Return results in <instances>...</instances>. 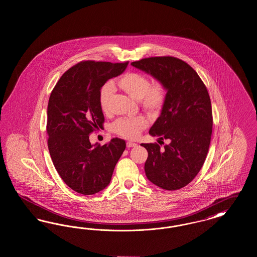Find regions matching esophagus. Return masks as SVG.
I'll return each mask as SVG.
<instances>
[{
    "instance_id": "esophagus-1",
    "label": "esophagus",
    "mask_w": 257,
    "mask_h": 257,
    "mask_svg": "<svg viewBox=\"0 0 257 257\" xmlns=\"http://www.w3.org/2000/svg\"><path fill=\"white\" fill-rule=\"evenodd\" d=\"M137 146V144H135V143H132V142H128L127 144H126V147H128V148H130V147H134Z\"/></svg>"
}]
</instances>
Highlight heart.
Wrapping results in <instances>:
<instances>
[{"instance_id": "obj_1", "label": "heart", "mask_w": 257, "mask_h": 257, "mask_svg": "<svg viewBox=\"0 0 257 257\" xmlns=\"http://www.w3.org/2000/svg\"><path fill=\"white\" fill-rule=\"evenodd\" d=\"M118 87L129 96L140 101L141 106L150 114H158L166 102V88L161 82L150 84L147 75L140 72H127L116 82ZM113 93V86L106 84L100 90L99 102L103 111H108L109 101ZM147 126L144 116L117 119L112 125V131L125 139L133 140Z\"/></svg>"}]
</instances>
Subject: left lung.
Here are the masks:
<instances>
[{"label":"left lung","mask_w":257,"mask_h":257,"mask_svg":"<svg viewBox=\"0 0 257 257\" xmlns=\"http://www.w3.org/2000/svg\"><path fill=\"white\" fill-rule=\"evenodd\" d=\"M131 64L150 74L167 90L165 105L149 134L170 144L163 148L156 143L142 144L148 152L147 177L162 189L179 190L196 177L207 156L213 125L207 88L187 62L174 57H152Z\"/></svg>","instance_id":"obj_1"}]
</instances>
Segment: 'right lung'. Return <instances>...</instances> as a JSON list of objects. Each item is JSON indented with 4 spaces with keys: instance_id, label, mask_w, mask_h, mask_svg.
<instances>
[{
    "instance_id": "add662e5",
    "label": "right lung",
    "mask_w": 257,
    "mask_h": 257,
    "mask_svg": "<svg viewBox=\"0 0 257 257\" xmlns=\"http://www.w3.org/2000/svg\"><path fill=\"white\" fill-rule=\"evenodd\" d=\"M128 61H81L63 74L51 92L47 108L48 148L61 179L82 195L104 190L117 161L125 150V141L91 145L89 135L103 128L100 107L101 87L124 72Z\"/></svg>"
}]
</instances>
